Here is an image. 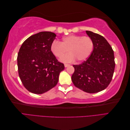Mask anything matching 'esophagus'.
Listing matches in <instances>:
<instances>
[{
    "label": "esophagus",
    "instance_id": "obj_1",
    "mask_svg": "<svg viewBox=\"0 0 130 130\" xmlns=\"http://www.w3.org/2000/svg\"><path fill=\"white\" fill-rule=\"evenodd\" d=\"M69 66H70V64H64V67H68Z\"/></svg>",
    "mask_w": 130,
    "mask_h": 130
}]
</instances>
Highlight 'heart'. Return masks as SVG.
Segmentation results:
<instances>
[{
    "label": "heart",
    "mask_w": 130,
    "mask_h": 130,
    "mask_svg": "<svg viewBox=\"0 0 130 130\" xmlns=\"http://www.w3.org/2000/svg\"><path fill=\"white\" fill-rule=\"evenodd\" d=\"M93 46V41L90 37L70 35L63 38L61 42L54 41L50 49L54 55L58 58L62 57L68 50L70 53L61 58L63 62H73L76 60L82 62L89 57Z\"/></svg>",
    "instance_id": "heart-1"
}]
</instances>
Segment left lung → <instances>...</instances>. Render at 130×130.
<instances>
[{
  "label": "left lung",
  "mask_w": 130,
  "mask_h": 130,
  "mask_svg": "<svg viewBox=\"0 0 130 130\" xmlns=\"http://www.w3.org/2000/svg\"><path fill=\"white\" fill-rule=\"evenodd\" d=\"M92 39L93 50L89 57L79 65H73L72 80L75 87L89 93H95L107 87L115 68L114 52L101 35L86 31Z\"/></svg>",
  "instance_id": "obj_1"
}]
</instances>
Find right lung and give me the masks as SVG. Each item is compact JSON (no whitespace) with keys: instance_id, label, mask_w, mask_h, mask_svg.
<instances>
[{"instance_id":"right-lung-1","label":"right lung","mask_w":130,"mask_h":130,"mask_svg":"<svg viewBox=\"0 0 130 130\" xmlns=\"http://www.w3.org/2000/svg\"><path fill=\"white\" fill-rule=\"evenodd\" d=\"M56 35L43 31L23 42L17 56L19 77L25 88L34 94L44 93L55 86L64 69L50 49Z\"/></svg>"}]
</instances>
